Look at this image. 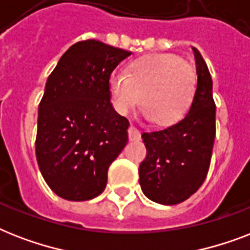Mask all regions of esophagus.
Masks as SVG:
<instances>
[{
  "mask_svg": "<svg viewBox=\"0 0 250 250\" xmlns=\"http://www.w3.org/2000/svg\"><path fill=\"white\" fill-rule=\"evenodd\" d=\"M128 136L131 141H139L141 139V133L135 125H131L128 128Z\"/></svg>",
  "mask_w": 250,
  "mask_h": 250,
  "instance_id": "34e87169",
  "label": "esophagus"
}]
</instances>
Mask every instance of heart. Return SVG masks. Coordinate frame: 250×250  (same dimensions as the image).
Returning <instances> with one entry per match:
<instances>
[{"label":"heart","mask_w":250,"mask_h":250,"mask_svg":"<svg viewBox=\"0 0 250 250\" xmlns=\"http://www.w3.org/2000/svg\"><path fill=\"white\" fill-rule=\"evenodd\" d=\"M109 89L118 113L128 114L143 93V115L156 125H170L189 109L196 75L180 57L158 53L132 61L127 71L115 68L109 76Z\"/></svg>","instance_id":"b5f03b06"}]
</instances>
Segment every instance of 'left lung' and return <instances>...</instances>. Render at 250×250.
Wrapping results in <instances>:
<instances>
[{
  "instance_id": "obj_1",
  "label": "left lung",
  "mask_w": 250,
  "mask_h": 250,
  "mask_svg": "<svg viewBox=\"0 0 250 250\" xmlns=\"http://www.w3.org/2000/svg\"><path fill=\"white\" fill-rule=\"evenodd\" d=\"M192 50L197 83L188 113L167 128L141 135L148 156L139 168V183L143 193L161 205H176L196 193L213 156L217 119L213 80L201 53Z\"/></svg>"
}]
</instances>
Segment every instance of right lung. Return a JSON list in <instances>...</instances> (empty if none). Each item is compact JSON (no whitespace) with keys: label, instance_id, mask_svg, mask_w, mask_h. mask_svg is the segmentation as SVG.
I'll return each mask as SVG.
<instances>
[{"label":"right lung","instance_id":"add662e5","mask_svg":"<svg viewBox=\"0 0 250 250\" xmlns=\"http://www.w3.org/2000/svg\"><path fill=\"white\" fill-rule=\"evenodd\" d=\"M131 56L97 40L61 57L39 105L36 158L50 189L68 201L104 192L107 170L128 143L129 122L114 110L109 76Z\"/></svg>","mask_w":250,"mask_h":250}]
</instances>
